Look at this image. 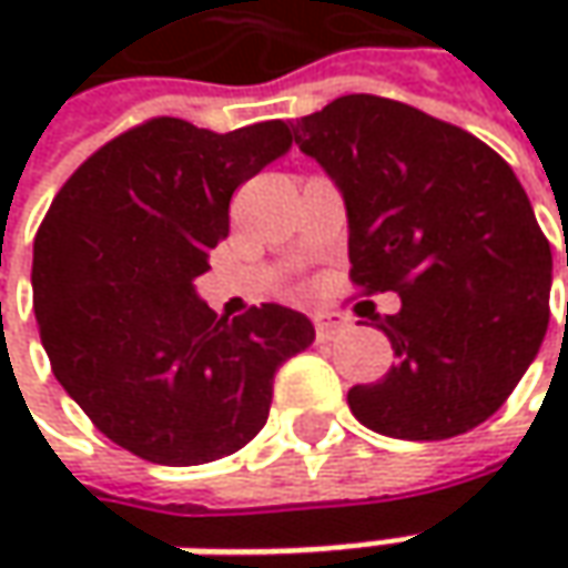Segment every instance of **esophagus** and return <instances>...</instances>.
Returning <instances> with one entry per match:
<instances>
[{
    "label": "esophagus",
    "instance_id": "obj_1",
    "mask_svg": "<svg viewBox=\"0 0 568 568\" xmlns=\"http://www.w3.org/2000/svg\"><path fill=\"white\" fill-rule=\"evenodd\" d=\"M313 325H316L318 341H332L335 335H341V332L347 328V322L341 316H332V313H316V316H313Z\"/></svg>",
    "mask_w": 568,
    "mask_h": 568
}]
</instances>
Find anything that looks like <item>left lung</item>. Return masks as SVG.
Returning <instances> with one entry per match:
<instances>
[{"instance_id":"8db88e82","label":"left lung","mask_w":568,"mask_h":568,"mask_svg":"<svg viewBox=\"0 0 568 568\" xmlns=\"http://www.w3.org/2000/svg\"><path fill=\"white\" fill-rule=\"evenodd\" d=\"M294 142L344 195L354 287L402 296L395 316L361 313L398 361L347 392L351 414L414 443L484 424L550 322L554 255L513 166L465 129L376 94L296 120Z\"/></svg>"}]
</instances>
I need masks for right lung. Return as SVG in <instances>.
<instances>
[{
	"label": "right lung",
	"instance_id": "1",
	"mask_svg": "<svg viewBox=\"0 0 568 568\" xmlns=\"http://www.w3.org/2000/svg\"><path fill=\"white\" fill-rule=\"evenodd\" d=\"M291 148L284 120L211 132L154 116L98 148L33 236V313L53 376L106 439L154 465L233 455L268 420L274 373L313 322L277 303L227 318L192 281L230 199Z\"/></svg>",
	"mask_w": 568,
	"mask_h": 568
}]
</instances>
